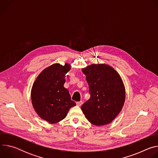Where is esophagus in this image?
<instances>
[{"label": "esophagus", "instance_id": "obj_1", "mask_svg": "<svg viewBox=\"0 0 158 158\" xmlns=\"http://www.w3.org/2000/svg\"><path fill=\"white\" fill-rule=\"evenodd\" d=\"M83 104V101H79V102H76V104H77V106H82V104Z\"/></svg>", "mask_w": 158, "mask_h": 158}]
</instances>
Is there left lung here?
I'll list each match as a JSON object with an SVG mask.
<instances>
[{
    "instance_id": "obj_1",
    "label": "left lung",
    "mask_w": 158,
    "mask_h": 158,
    "mask_svg": "<svg viewBox=\"0 0 158 158\" xmlns=\"http://www.w3.org/2000/svg\"><path fill=\"white\" fill-rule=\"evenodd\" d=\"M82 71L86 76L91 95L81 106L83 113L94 125L111 123L121 112L125 101V89L121 77L106 64H91Z\"/></svg>"
}]
</instances>
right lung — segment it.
I'll return each instance as SVG.
<instances>
[{"mask_svg": "<svg viewBox=\"0 0 158 158\" xmlns=\"http://www.w3.org/2000/svg\"><path fill=\"white\" fill-rule=\"evenodd\" d=\"M70 69L68 64H52L39 75L32 86V106L37 114L49 123L64 119L71 107L76 105L64 87L65 74Z\"/></svg>", "mask_w": 158, "mask_h": 158, "instance_id": "1", "label": "right lung"}]
</instances>
